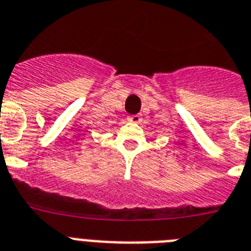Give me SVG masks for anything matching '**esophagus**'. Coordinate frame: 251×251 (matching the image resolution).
<instances>
[{"label": "esophagus", "instance_id": "obj_1", "mask_svg": "<svg viewBox=\"0 0 251 251\" xmlns=\"http://www.w3.org/2000/svg\"><path fill=\"white\" fill-rule=\"evenodd\" d=\"M129 120L130 122H132V124H139L140 121H142V117H140L139 115H132V116H129Z\"/></svg>", "mask_w": 251, "mask_h": 251}]
</instances>
